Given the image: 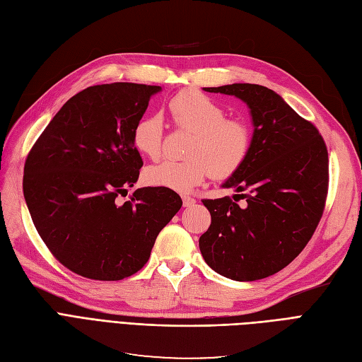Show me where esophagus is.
Masks as SVG:
<instances>
[{
  "instance_id": "34e87169",
  "label": "esophagus",
  "mask_w": 362,
  "mask_h": 362,
  "mask_svg": "<svg viewBox=\"0 0 362 362\" xmlns=\"http://www.w3.org/2000/svg\"><path fill=\"white\" fill-rule=\"evenodd\" d=\"M182 204L184 206H192L196 204V199L192 198V196H182Z\"/></svg>"
}]
</instances>
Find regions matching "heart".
<instances>
[{"mask_svg": "<svg viewBox=\"0 0 362 362\" xmlns=\"http://www.w3.org/2000/svg\"><path fill=\"white\" fill-rule=\"evenodd\" d=\"M173 122L194 133L184 161L166 160L145 172L148 184L175 192H190L213 173L225 178L234 173L246 160L250 149V128L240 119H226L222 105L198 90H182L169 101ZM163 119L148 115L139 119L131 141L134 148L152 160L161 154Z\"/></svg>", "mask_w": 362, "mask_h": 362, "instance_id": "b5f03b06", "label": "heart"}]
</instances>
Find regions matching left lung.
<instances>
[{
    "instance_id": "obj_1",
    "label": "left lung",
    "mask_w": 362,
    "mask_h": 362,
    "mask_svg": "<svg viewBox=\"0 0 362 362\" xmlns=\"http://www.w3.org/2000/svg\"><path fill=\"white\" fill-rule=\"evenodd\" d=\"M247 107L250 149L222 187L233 199H204L211 225L199 238L205 262L234 281H257L288 266L310 242L327 194V149L311 122L264 86L204 87ZM245 199L243 206L238 201Z\"/></svg>"
}]
</instances>
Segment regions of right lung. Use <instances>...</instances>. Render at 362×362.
<instances>
[{
  "instance_id": "right-lung-1",
  "label": "right lung",
  "mask_w": 362,
  "mask_h": 362,
  "mask_svg": "<svg viewBox=\"0 0 362 362\" xmlns=\"http://www.w3.org/2000/svg\"><path fill=\"white\" fill-rule=\"evenodd\" d=\"M160 86H92L66 101L31 148L24 198L39 235L64 267L119 281L144 267L161 229L180 211L178 193L137 189L144 161L131 133Z\"/></svg>"
}]
</instances>
